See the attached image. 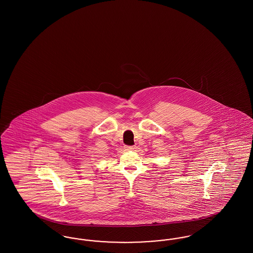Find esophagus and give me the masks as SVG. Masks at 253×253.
Wrapping results in <instances>:
<instances>
[{
    "label": "esophagus",
    "instance_id": "1",
    "mask_svg": "<svg viewBox=\"0 0 253 253\" xmlns=\"http://www.w3.org/2000/svg\"><path fill=\"white\" fill-rule=\"evenodd\" d=\"M125 149L127 151H133L135 149V146H125Z\"/></svg>",
    "mask_w": 253,
    "mask_h": 253
}]
</instances>
